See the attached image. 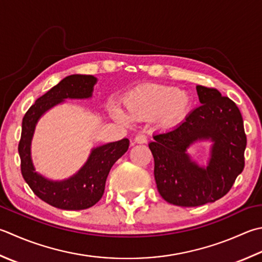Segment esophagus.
I'll use <instances>...</instances> for the list:
<instances>
[{
	"instance_id": "esophagus-1",
	"label": "esophagus",
	"mask_w": 262,
	"mask_h": 262,
	"mask_svg": "<svg viewBox=\"0 0 262 262\" xmlns=\"http://www.w3.org/2000/svg\"><path fill=\"white\" fill-rule=\"evenodd\" d=\"M135 142L138 143V144H144V143L147 142V137L144 134H138L135 137Z\"/></svg>"
}]
</instances>
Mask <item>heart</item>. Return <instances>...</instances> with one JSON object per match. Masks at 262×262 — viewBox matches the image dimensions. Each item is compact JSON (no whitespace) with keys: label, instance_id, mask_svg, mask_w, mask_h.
Segmentation results:
<instances>
[{"label":"heart","instance_id":"heart-1","mask_svg":"<svg viewBox=\"0 0 262 262\" xmlns=\"http://www.w3.org/2000/svg\"><path fill=\"white\" fill-rule=\"evenodd\" d=\"M124 104L132 119L160 117L163 125L175 126L185 117L189 100L185 93L172 87L150 86L126 95ZM114 115L119 119H127V116L118 107L114 109Z\"/></svg>","mask_w":262,"mask_h":262}]
</instances>
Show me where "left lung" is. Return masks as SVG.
I'll return each mask as SVG.
<instances>
[{"label":"left lung","mask_w":262,"mask_h":262,"mask_svg":"<svg viewBox=\"0 0 262 262\" xmlns=\"http://www.w3.org/2000/svg\"><path fill=\"white\" fill-rule=\"evenodd\" d=\"M201 105L172 130L153 136L148 147L155 158L158 191L178 207H199L222 199L244 169L247 135L235 102L213 87L196 86ZM214 142L207 168L199 167L186 153L195 140Z\"/></svg>","instance_id":"left-lung-1"}]
</instances>
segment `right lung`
<instances>
[{
  "mask_svg": "<svg viewBox=\"0 0 262 262\" xmlns=\"http://www.w3.org/2000/svg\"><path fill=\"white\" fill-rule=\"evenodd\" d=\"M96 78L91 75H71L38 97L23 118L18 151L23 177L32 191L50 206L63 210H84L93 207L104 193L106 177L115 162L129 146L127 138L94 148L80 170L67 181L52 182L35 171L30 159V141L39 117L64 99L92 96Z\"/></svg>",
  "mask_w": 262,
  "mask_h": 262,
  "instance_id": "obj_1",
  "label": "right lung"
}]
</instances>
